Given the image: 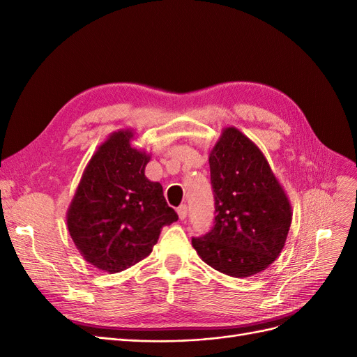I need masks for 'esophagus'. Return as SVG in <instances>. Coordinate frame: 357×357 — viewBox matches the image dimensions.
<instances>
[{"label":"esophagus","mask_w":357,"mask_h":357,"mask_svg":"<svg viewBox=\"0 0 357 357\" xmlns=\"http://www.w3.org/2000/svg\"><path fill=\"white\" fill-rule=\"evenodd\" d=\"M177 214H178V218L180 220H184L188 217V206L186 205H180L178 208H177Z\"/></svg>","instance_id":"34e87169"}]
</instances>
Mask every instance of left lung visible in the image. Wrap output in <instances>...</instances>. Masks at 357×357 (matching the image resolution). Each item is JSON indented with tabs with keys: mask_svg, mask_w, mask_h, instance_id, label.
Returning a JSON list of instances; mask_svg holds the SVG:
<instances>
[{
	"mask_svg": "<svg viewBox=\"0 0 357 357\" xmlns=\"http://www.w3.org/2000/svg\"><path fill=\"white\" fill-rule=\"evenodd\" d=\"M214 227L192 245L208 266L233 278L266 270L279 257L292 221L288 196L258 146L235 127L210 152Z\"/></svg>",
	"mask_w": 357,
	"mask_h": 357,
	"instance_id": "obj_1",
	"label": "left lung"
}]
</instances>
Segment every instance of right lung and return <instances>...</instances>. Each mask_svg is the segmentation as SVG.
Masks as SVG:
<instances>
[{"instance_id":"add662e5","label":"right lung","mask_w":357,"mask_h":357,"mask_svg":"<svg viewBox=\"0 0 357 357\" xmlns=\"http://www.w3.org/2000/svg\"><path fill=\"white\" fill-rule=\"evenodd\" d=\"M134 130L114 131L85 167L66 213L69 235L85 261L122 272L152 252L161 229L178 215L161 183L144 168L151 155L131 146Z\"/></svg>"}]
</instances>
